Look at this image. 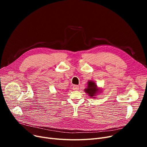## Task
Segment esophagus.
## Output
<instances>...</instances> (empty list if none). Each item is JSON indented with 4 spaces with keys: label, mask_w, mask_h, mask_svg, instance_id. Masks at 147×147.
<instances>
[{
    "label": "esophagus",
    "mask_w": 147,
    "mask_h": 147,
    "mask_svg": "<svg viewBox=\"0 0 147 147\" xmlns=\"http://www.w3.org/2000/svg\"><path fill=\"white\" fill-rule=\"evenodd\" d=\"M73 90H78L79 89V87L78 85H74V86H73Z\"/></svg>",
    "instance_id": "34e87169"
}]
</instances>
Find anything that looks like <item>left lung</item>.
<instances>
[{
    "label": "left lung",
    "instance_id": "8db88e82",
    "mask_svg": "<svg viewBox=\"0 0 147 147\" xmlns=\"http://www.w3.org/2000/svg\"><path fill=\"white\" fill-rule=\"evenodd\" d=\"M84 90L90 98H95L98 94L101 93L102 92L101 89L98 87L95 82L91 80L88 82V87Z\"/></svg>",
    "mask_w": 147,
    "mask_h": 147
}]
</instances>
